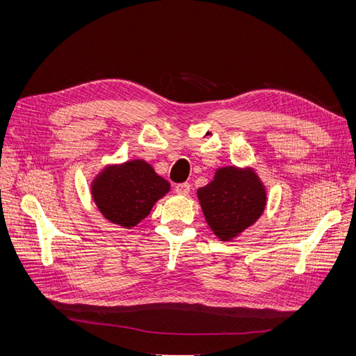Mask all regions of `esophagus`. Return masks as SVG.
Segmentation results:
<instances>
[{
    "label": "esophagus",
    "instance_id": "34e87169",
    "mask_svg": "<svg viewBox=\"0 0 356 356\" xmlns=\"http://www.w3.org/2000/svg\"><path fill=\"white\" fill-rule=\"evenodd\" d=\"M175 191L178 193V195L187 196L190 193V184H188V182H181V184L175 186Z\"/></svg>",
    "mask_w": 356,
    "mask_h": 356
}]
</instances>
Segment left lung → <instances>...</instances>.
Returning a JSON list of instances; mask_svg holds the SVG:
<instances>
[{"label":"left lung","instance_id":"left-lung-1","mask_svg":"<svg viewBox=\"0 0 356 356\" xmlns=\"http://www.w3.org/2000/svg\"><path fill=\"white\" fill-rule=\"evenodd\" d=\"M211 230L221 241H232L252 225L266 208V190L252 169L234 166L215 172L213 181L197 190Z\"/></svg>","mask_w":356,"mask_h":356}]
</instances>
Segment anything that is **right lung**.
<instances>
[{
    "instance_id": "add662e5",
    "label": "right lung",
    "mask_w": 356,
    "mask_h": 356,
    "mask_svg": "<svg viewBox=\"0 0 356 356\" xmlns=\"http://www.w3.org/2000/svg\"><path fill=\"white\" fill-rule=\"evenodd\" d=\"M170 184L144 160L108 166L95 178L92 195L104 217L124 229L135 227L169 191Z\"/></svg>"
}]
</instances>
